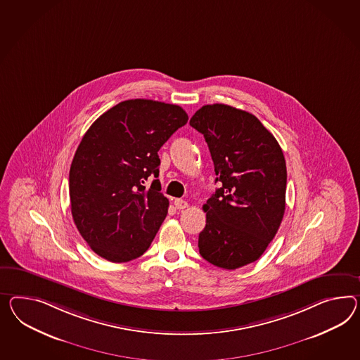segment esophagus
I'll list each match as a JSON object with an SVG mask.
<instances>
[{
  "label": "esophagus",
  "instance_id": "1",
  "mask_svg": "<svg viewBox=\"0 0 360 360\" xmlns=\"http://www.w3.org/2000/svg\"><path fill=\"white\" fill-rule=\"evenodd\" d=\"M174 203H175L176 209H179V210H183V209L188 207V202L184 201V200H181V198H176Z\"/></svg>",
  "mask_w": 360,
  "mask_h": 360
}]
</instances>
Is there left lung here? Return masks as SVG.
Segmentation results:
<instances>
[{"label": "left lung", "instance_id": "left-lung-1", "mask_svg": "<svg viewBox=\"0 0 360 360\" xmlns=\"http://www.w3.org/2000/svg\"><path fill=\"white\" fill-rule=\"evenodd\" d=\"M189 124L203 134L221 183L203 205L200 255L221 269L245 266L261 257L283 219V151L256 116L231 105H203Z\"/></svg>", "mask_w": 360, "mask_h": 360}]
</instances>
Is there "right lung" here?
Here are the masks:
<instances>
[{
  "mask_svg": "<svg viewBox=\"0 0 360 360\" xmlns=\"http://www.w3.org/2000/svg\"><path fill=\"white\" fill-rule=\"evenodd\" d=\"M188 121L176 105L130 99L104 112L83 136L69 171L74 223L94 252L111 262L142 256L168 212L158 155Z\"/></svg>",
  "mask_w": 360,
  "mask_h": 360,
  "instance_id": "right-lung-1",
  "label": "right lung"
}]
</instances>
